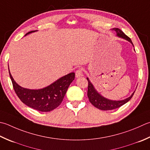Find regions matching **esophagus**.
Masks as SVG:
<instances>
[{"label": "esophagus", "mask_w": 150, "mask_h": 150, "mask_svg": "<svg viewBox=\"0 0 150 150\" xmlns=\"http://www.w3.org/2000/svg\"><path fill=\"white\" fill-rule=\"evenodd\" d=\"M75 76L76 77H81L83 76V70L81 69H77V71L75 72Z\"/></svg>", "instance_id": "1"}]
</instances>
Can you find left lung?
Here are the masks:
<instances>
[{
	"instance_id": "left-lung-1",
	"label": "left lung",
	"mask_w": 150,
	"mask_h": 150,
	"mask_svg": "<svg viewBox=\"0 0 150 150\" xmlns=\"http://www.w3.org/2000/svg\"><path fill=\"white\" fill-rule=\"evenodd\" d=\"M112 30H114L116 32V36L119 38H124V39L127 40L128 42H129L132 45H133L132 41L128 36L123 32L120 28H112ZM134 47V46H133ZM88 82V93L87 96L88 97L89 101L95 107L99 108V109L102 110H113L115 108H118L120 107L122 105L125 104L126 103H127L131 99L132 97L134 95V92L132 93L131 96L129 98H126L123 100L120 101H114V100H110L104 98L103 96H102L100 93L98 92L94 86H93L92 83L90 81L88 78H86Z\"/></svg>"
}]
</instances>
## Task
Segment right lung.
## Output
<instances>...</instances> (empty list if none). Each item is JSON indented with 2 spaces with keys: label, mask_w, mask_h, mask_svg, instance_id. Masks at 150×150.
<instances>
[{
  "label": "right lung",
  "mask_w": 150,
  "mask_h": 150,
  "mask_svg": "<svg viewBox=\"0 0 150 150\" xmlns=\"http://www.w3.org/2000/svg\"><path fill=\"white\" fill-rule=\"evenodd\" d=\"M36 31L28 32L25 36ZM9 73L13 89L21 101L28 107L41 112H49L59 106L69 86L75 79V73H70L43 88L30 90L20 86L14 81L10 69Z\"/></svg>",
  "instance_id": "obj_1"
}]
</instances>
